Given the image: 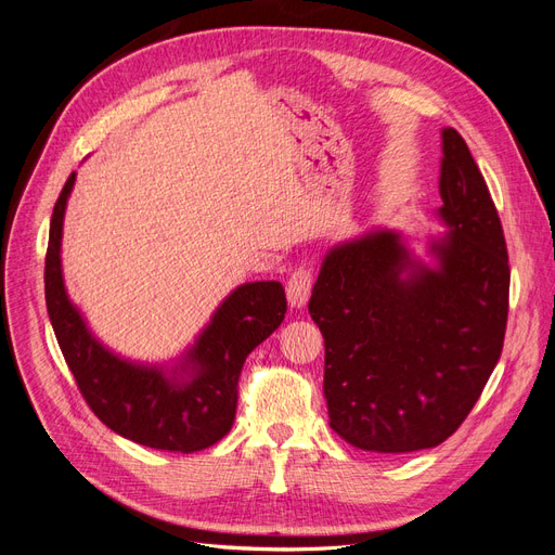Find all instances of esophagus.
Masks as SVG:
<instances>
[{"label":"esophagus","instance_id":"obj_1","mask_svg":"<svg viewBox=\"0 0 555 555\" xmlns=\"http://www.w3.org/2000/svg\"><path fill=\"white\" fill-rule=\"evenodd\" d=\"M311 285H313V274L309 267H297L293 272L288 285H285V293H288V304L291 309H304L311 295Z\"/></svg>","mask_w":555,"mask_h":555}]
</instances>
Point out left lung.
I'll use <instances>...</instances> for the list:
<instances>
[{
  "mask_svg": "<svg viewBox=\"0 0 555 555\" xmlns=\"http://www.w3.org/2000/svg\"><path fill=\"white\" fill-rule=\"evenodd\" d=\"M438 219L428 260L373 228L334 244L309 313L325 336L330 426L364 452L436 447L468 417L503 350L509 264L503 225L475 158L442 129Z\"/></svg>",
  "mask_w": 555,
  "mask_h": 555,
  "instance_id": "1",
  "label": "left lung"
}]
</instances>
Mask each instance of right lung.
<instances>
[{"label": "right lung", "mask_w": 555, "mask_h": 555, "mask_svg": "<svg viewBox=\"0 0 555 555\" xmlns=\"http://www.w3.org/2000/svg\"><path fill=\"white\" fill-rule=\"evenodd\" d=\"M74 184L70 172L52 209L46 256V307L64 360L89 408L115 434L152 450L201 452L235 422L244 360L283 323L288 307L283 285H237L195 341L168 364L121 357L89 330L64 285L62 232Z\"/></svg>", "instance_id": "right-lung-1"}]
</instances>
